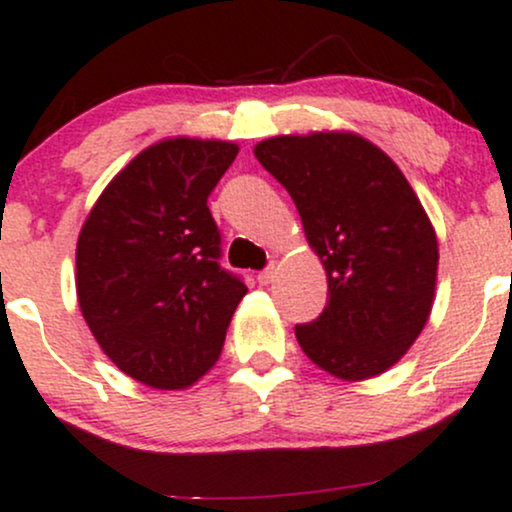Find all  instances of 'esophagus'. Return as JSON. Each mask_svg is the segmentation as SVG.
Listing matches in <instances>:
<instances>
[{
  "mask_svg": "<svg viewBox=\"0 0 512 512\" xmlns=\"http://www.w3.org/2000/svg\"><path fill=\"white\" fill-rule=\"evenodd\" d=\"M274 277H277V269L267 267V269H262L260 274H257V282H260L262 286H267V284L274 282Z\"/></svg>",
  "mask_w": 512,
  "mask_h": 512,
  "instance_id": "esophagus-1",
  "label": "esophagus"
}]
</instances>
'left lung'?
Wrapping results in <instances>:
<instances>
[{
  "instance_id": "left-lung-1",
  "label": "left lung",
  "mask_w": 512,
  "mask_h": 512,
  "mask_svg": "<svg viewBox=\"0 0 512 512\" xmlns=\"http://www.w3.org/2000/svg\"><path fill=\"white\" fill-rule=\"evenodd\" d=\"M255 157L294 199L328 274V306L296 325L301 350L338 379L384 374L435 301L437 235L413 187L384 150L345 131L267 138Z\"/></svg>"
}]
</instances>
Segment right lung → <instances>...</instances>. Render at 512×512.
<instances>
[{
    "mask_svg": "<svg viewBox=\"0 0 512 512\" xmlns=\"http://www.w3.org/2000/svg\"><path fill=\"white\" fill-rule=\"evenodd\" d=\"M235 155L226 140H160L111 179L80 230L82 316L104 355L153 389H187L209 372L247 294L218 262L206 206Z\"/></svg>",
    "mask_w": 512,
    "mask_h": 512,
    "instance_id": "add662e5",
    "label": "right lung"
}]
</instances>
